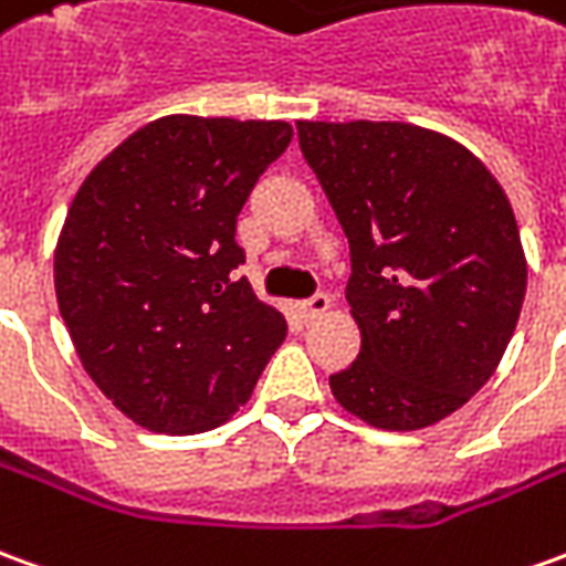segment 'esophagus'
<instances>
[{
	"instance_id": "obj_1",
	"label": "esophagus",
	"mask_w": 566,
	"mask_h": 566,
	"mask_svg": "<svg viewBox=\"0 0 566 566\" xmlns=\"http://www.w3.org/2000/svg\"><path fill=\"white\" fill-rule=\"evenodd\" d=\"M296 310L303 312V318H318L322 312L331 310V296L324 294V291H315V294L306 296V300H300Z\"/></svg>"
}]
</instances>
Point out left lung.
Wrapping results in <instances>:
<instances>
[{"label":"left lung","instance_id":"obj_1","mask_svg":"<svg viewBox=\"0 0 566 566\" xmlns=\"http://www.w3.org/2000/svg\"><path fill=\"white\" fill-rule=\"evenodd\" d=\"M296 134L349 239L361 327L331 389L389 432L444 420L493 377L527 291L503 187L465 146L405 122H296Z\"/></svg>","mask_w":566,"mask_h":566}]
</instances>
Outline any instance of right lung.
I'll return each mask as SVG.
<instances>
[{
    "instance_id": "obj_1",
    "label": "right lung",
    "mask_w": 566,
    "mask_h": 566,
    "mask_svg": "<svg viewBox=\"0 0 566 566\" xmlns=\"http://www.w3.org/2000/svg\"><path fill=\"white\" fill-rule=\"evenodd\" d=\"M291 137L287 122L156 118L73 199L54 254L57 306L91 379L149 432L229 420L282 346V312L235 279V220Z\"/></svg>"
}]
</instances>
